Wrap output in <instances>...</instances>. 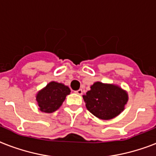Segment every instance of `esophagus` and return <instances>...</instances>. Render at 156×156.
I'll return each mask as SVG.
<instances>
[{
	"mask_svg": "<svg viewBox=\"0 0 156 156\" xmlns=\"http://www.w3.org/2000/svg\"><path fill=\"white\" fill-rule=\"evenodd\" d=\"M76 93L78 94H79V95H81V94H82V89H79L78 90L75 91Z\"/></svg>",
	"mask_w": 156,
	"mask_h": 156,
	"instance_id": "obj_1",
	"label": "esophagus"
}]
</instances>
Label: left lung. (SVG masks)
<instances>
[{"mask_svg":"<svg viewBox=\"0 0 156 156\" xmlns=\"http://www.w3.org/2000/svg\"><path fill=\"white\" fill-rule=\"evenodd\" d=\"M87 110L100 119L108 120L116 117L123 111L128 96L118 86L94 82L90 90L83 95Z\"/></svg>","mask_w":156,"mask_h":156,"instance_id":"1","label":"left lung"}]
</instances>
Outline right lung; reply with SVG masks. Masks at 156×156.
<instances>
[{
	"instance_id": "obj_1",
	"label": "right lung",
	"mask_w": 156,
	"mask_h": 156,
	"mask_svg": "<svg viewBox=\"0 0 156 156\" xmlns=\"http://www.w3.org/2000/svg\"><path fill=\"white\" fill-rule=\"evenodd\" d=\"M69 92V88L65 85L56 82H49L37 94L36 100L40 111L45 113H53L57 111Z\"/></svg>"
}]
</instances>
